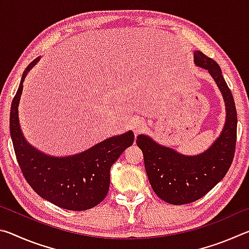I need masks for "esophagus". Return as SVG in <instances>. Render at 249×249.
Here are the masks:
<instances>
[{
	"instance_id": "34e87169",
	"label": "esophagus",
	"mask_w": 249,
	"mask_h": 249,
	"mask_svg": "<svg viewBox=\"0 0 249 249\" xmlns=\"http://www.w3.org/2000/svg\"><path fill=\"white\" fill-rule=\"evenodd\" d=\"M144 127H145V122L142 120L137 119V120H134L132 122V128L134 129L135 134L142 132V130L144 129Z\"/></svg>"
}]
</instances>
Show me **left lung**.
Masks as SVG:
<instances>
[{"mask_svg":"<svg viewBox=\"0 0 249 249\" xmlns=\"http://www.w3.org/2000/svg\"><path fill=\"white\" fill-rule=\"evenodd\" d=\"M196 66L209 70L226 105V123L220 137L203 154L183 156L140 135L136 144L144 155L145 169L154 192L170 204H188L201 199L224 178L233 162L237 136V113L233 94L212 58L195 53Z\"/></svg>","mask_w":249,"mask_h":249,"instance_id":"1","label":"left lung"}]
</instances>
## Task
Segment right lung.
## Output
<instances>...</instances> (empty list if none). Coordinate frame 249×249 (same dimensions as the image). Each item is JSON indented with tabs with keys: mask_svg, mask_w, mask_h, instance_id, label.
Here are the masks:
<instances>
[{
	"mask_svg": "<svg viewBox=\"0 0 249 249\" xmlns=\"http://www.w3.org/2000/svg\"><path fill=\"white\" fill-rule=\"evenodd\" d=\"M39 60L37 57L25 69L11 105L10 132L16 159L24 178L37 195L59 208L84 211L104 200L109 188L111 167L134 142L133 132L105 140L71 157H49L25 141L19 128L18 103L24 79Z\"/></svg>",
	"mask_w": 249,
	"mask_h": 249,
	"instance_id": "obj_1",
	"label": "right lung"
}]
</instances>
